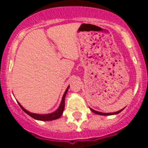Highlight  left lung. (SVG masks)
I'll return each mask as SVG.
<instances>
[{
  "label": "left lung",
  "mask_w": 148,
  "mask_h": 148,
  "mask_svg": "<svg viewBox=\"0 0 148 148\" xmlns=\"http://www.w3.org/2000/svg\"><path fill=\"white\" fill-rule=\"evenodd\" d=\"M90 110H92L93 112L95 113V114H100V115H113V114H118V113H120L121 111H122V110H124V108L123 109H121V110H118V111H116V112H113V113H102V112H99V111H97V110H93V109H91V108H90Z\"/></svg>",
  "instance_id": "8db88e82"
}]
</instances>
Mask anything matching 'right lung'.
I'll return each mask as SVG.
<instances>
[{
	"instance_id": "1",
	"label": "right lung",
	"mask_w": 148,
	"mask_h": 148,
	"mask_svg": "<svg viewBox=\"0 0 148 148\" xmlns=\"http://www.w3.org/2000/svg\"><path fill=\"white\" fill-rule=\"evenodd\" d=\"M68 88L69 87L66 89L65 90L64 94L63 95L62 100H61V102H60V104L59 106V108H58V110H55L54 112L51 113V114H34V113H31L29 112L28 110H27L26 109H24L23 107H22L20 103H18V104L20 105L21 108L22 110H24V112L27 114L29 116H31V117H33L34 119L38 120V121H52V120H56L60 117V116L62 115L63 112H64V98L65 96H66V94L67 93V90H68Z\"/></svg>"
}]
</instances>
